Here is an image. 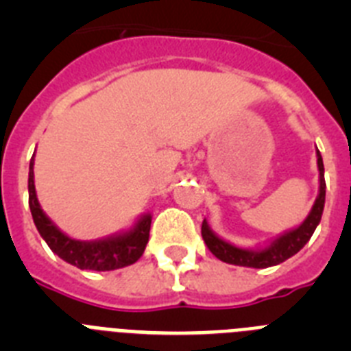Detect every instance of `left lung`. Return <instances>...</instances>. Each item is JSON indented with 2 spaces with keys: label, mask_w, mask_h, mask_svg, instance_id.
<instances>
[{
  "label": "left lung",
  "mask_w": 351,
  "mask_h": 351,
  "mask_svg": "<svg viewBox=\"0 0 351 351\" xmlns=\"http://www.w3.org/2000/svg\"><path fill=\"white\" fill-rule=\"evenodd\" d=\"M316 165H318V182H320V186H318V195H316V200L313 204L309 214L299 226L283 232L278 237L271 239L263 246L241 247L219 237L210 228L207 219H204L202 237L206 241L207 247L210 250V253L225 263L251 269H267L272 267V265H280L285 260H288L290 256L299 253L306 246L309 239H311V235L315 234L316 226H318V223L322 219V213H324L325 206L324 160H322V154L318 149H316Z\"/></svg>",
  "instance_id": "obj_1"
}]
</instances>
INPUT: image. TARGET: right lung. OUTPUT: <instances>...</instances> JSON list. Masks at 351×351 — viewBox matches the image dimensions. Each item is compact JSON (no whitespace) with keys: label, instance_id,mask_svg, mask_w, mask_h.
I'll list each match as a JSON object with an SVG mask.
<instances>
[{"label":"right lung","instance_id":"add662e5","mask_svg":"<svg viewBox=\"0 0 351 351\" xmlns=\"http://www.w3.org/2000/svg\"><path fill=\"white\" fill-rule=\"evenodd\" d=\"M35 154L29 161V178H27V191H29V209L36 230L51 247L52 253L64 262L82 269V271H116L137 262L144 253L151 230V213L141 214L137 221L128 230L117 232L108 237L96 241H79L60 230L56 223L43 213L35 190Z\"/></svg>","mask_w":351,"mask_h":351}]
</instances>
